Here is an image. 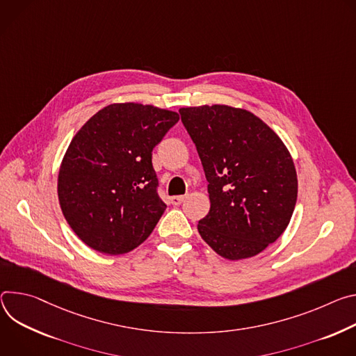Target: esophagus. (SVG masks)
I'll return each mask as SVG.
<instances>
[{
	"label": "esophagus",
	"instance_id": "obj_1",
	"mask_svg": "<svg viewBox=\"0 0 356 356\" xmlns=\"http://www.w3.org/2000/svg\"><path fill=\"white\" fill-rule=\"evenodd\" d=\"M186 198V195H178V196H172L171 198V204L172 205H181Z\"/></svg>",
	"mask_w": 356,
	"mask_h": 356
}]
</instances>
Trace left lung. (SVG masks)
<instances>
[{
    "label": "left lung",
    "mask_w": 356,
    "mask_h": 356,
    "mask_svg": "<svg viewBox=\"0 0 356 356\" xmlns=\"http://www.w3.org/2000/svg\"><path fill=\"white\" fill-rule=\"evenodd\" d=\"M208 181L202 239L222 257L256 256L286 230L297 202V174L283 141L250 111L229 106L179 108Z\"/></svg>",
    "instance_id": "8db88e82"
}]
</instances>
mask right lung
Returning <instances> with one entry per match:
<instances>
[{
    "label": "right lung",
    "mask_w": 356,
    "mask_h": 356,
    "mask_svg": "<svg viewBox=\"0 0 356 356\" xmlns=\"http://www.w3.org/2000/svg\"><path fill=\"white\" fill-rule=\"evenodd\" d=\"M178 120V113L154 106L110 104L73 137L58 195L65 219L89 248L123 254L151 234L167 208L152 148Z\"/></svg>",
    "instance_id": "1"
}]
</instances>
